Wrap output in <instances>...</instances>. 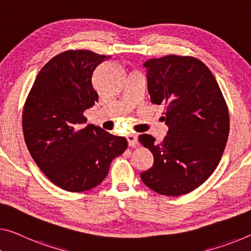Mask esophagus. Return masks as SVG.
<instances>
[{"mask_svg":"<svg viewBox=\"0 0 251 251\" xmlns=\"http://www.w3.org/2000/svg\"><path fill=\"white\" fill-rule=\"evenodd\" d=\"M126 140H128V145L130 146V147H136V146L139 145L137 134L129 133L128 136H126Z\"/></svg>","mask_w":251,"mask_h":251,"instance_id":"esophagus-1","label":"esophagus"}]
</instances>
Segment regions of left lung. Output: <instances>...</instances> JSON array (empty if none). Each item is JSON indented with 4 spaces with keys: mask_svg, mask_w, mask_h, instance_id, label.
<instances>
[{
    "mask_svg": "<svg viewBox=\"0 0 251 251\" xmlns=\"http://www.w3.org/2000/svg\"><path fill=\"white\" fill-rule=\"evenodd\" d=\"M148 92L165 104L167 136L160 144L150 134L139 141L153 155L140 177L146 186L167 196L192 192L217 168L229 136V111L217 79L201 60L168 55L149 59Z\"/></svg>",
    "mask_w": 251,
    "mask_h": 251,
    "instance_id": "obj_1",
    "label": "left lung"
}]
</instances>
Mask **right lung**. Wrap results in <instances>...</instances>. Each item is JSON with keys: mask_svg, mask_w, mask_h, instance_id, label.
<instances>
[{"mask_svg": "<svg viewBox=\"0 0 251 251\" xmlns=\"http://www.w3.org/2000/svg\"><path fill=\"white\" fill-rule=\"evenodd\" d=\"M111 56L67 50L38 74L23 107L22 129L30 155L56 186L84 192L105 178L110 164L128 147L126 138L87 125L84 111L99 101L92 83Z\"/></svg>", "mask_w": 251, "mask_h": 251, "instance_id": "right-lung-1", "label": "right lung"}]
</instances>
